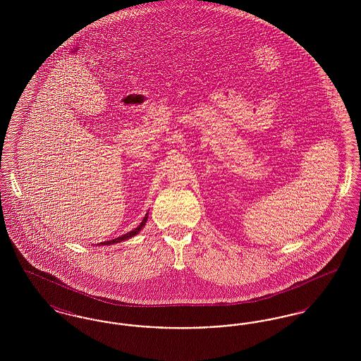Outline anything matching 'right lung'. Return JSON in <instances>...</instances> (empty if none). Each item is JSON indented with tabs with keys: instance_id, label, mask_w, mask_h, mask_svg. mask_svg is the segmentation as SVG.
Returning <instances> with one entry per match:
<instances>
[{
	"instance_id": "1",
	"label": "right lung",
	"mask_w": 361,
	"mask_h": 361,
	"mask_svg": "<svg viewBox=\"0 0 361 361\" xmlns=\"http://www.w3.org/2000/svg\"><path fill=\"white\" fill-rule=\"evenodd\" d=\"M147 216H149V209L146 211V214L143 215V218L140 219V222H139L135 227H133L131 230H128V231L123 233L121 235H118V237H115V238H109V240L99 242V245H112V243H118V242H121V240H128V238H131V237L137 235V233L142 230V227L146 224Z\"/></svg>"
}]
</instances>
